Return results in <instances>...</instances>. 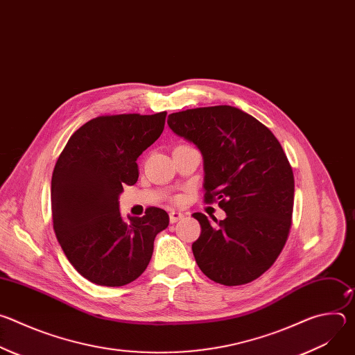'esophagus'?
Listing matches in <instances>:
<instances>
[{
	"instance_id": "34e87169",
	"label": "esophagus",
	"mask_w": 355,
	"mask_h": 355,
	"mask_svg": "<svg viewBox=\"0 0 355 355\" xmlns=\"http://www.w3.org/2000/svg\"><path fill=\"white\" fill-rule=\"evenodd\" d=\"M182 218H184V215H182L181 212H177V211H171V212H170V222H171V223H175V222L181 220Z\"/></svg>"
}]
</instances>
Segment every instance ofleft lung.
<instances>
[{"mask_svg":"<svg viewBox=\"0 0 355 355\" xmlns=\"http://www.w3.org/2000/svg\"><path fill=\"white\" fill-rule=\"evenodd\" d=\"M168 126L204 156L207 204L218 202L226 219L192 216L200 236L192 252L212 281L243 285L257 279L278 259L292 225V167L272 132L229 105L171 114Z\"/></svg>","mask_w":355,"mask_h":355,"instance_id":"8db88e82","label":"left lung"}]
</instances>
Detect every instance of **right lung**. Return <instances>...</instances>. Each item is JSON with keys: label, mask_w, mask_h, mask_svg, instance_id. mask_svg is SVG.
Segmentation results:
<instances>
[{"label": "right lung", "mask_w": 355, "mask_h": 355, "mask_svg": "<svg viewBox=\"0 0 355 355\" xmlns=\"http://www.w3.org/2000/svg\"><path fill=\"white\" fill-rule=\"evenodd\" d=\"M167 112L96 116L77 129L52 175V216L67 260L88 281L122 286L139 278L155 239L168 226L166 211L150 207L123 220L119 193L139 178L137 157L163 133Z\"/></svg>", "instance_id": "obj_1"}]
</instances>
